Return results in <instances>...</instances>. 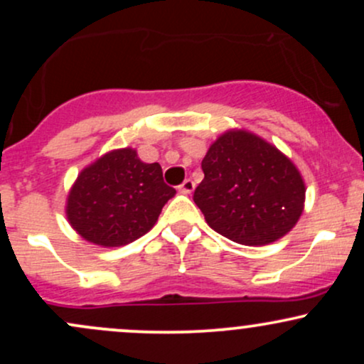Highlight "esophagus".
Masks as SVG:
<instances>
[{"label":"esophagus","instance_id":"obj_1","mask_svg":"<svg viewBox=\"0 0 364 364\" xmlns=\"http://www.w3.org/2000/svg\"><path fill=\"white\" fill-rule=\"evenodd\" d=\"M193 190H195V183L191 181V179H185V181L179 185V191H181V193H185V195L191 193Z\"/></svg>","mask_w":364,"mask_h":364}]
</instances>
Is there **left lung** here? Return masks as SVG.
Here are the masks:
<instances>
[{"instance_id": "obj_1", "label": "left lung", "mask_w": 364, "mask_h": 364, "mask_svg": "<svg viewBox=\"0 0 364 364\" xmlns=\"http://www.w3.org/2000/svg\"><path fill=\"white\" fill-rule=\"evenodd\" d=\"M193 200L215 232L246 246L279 240L303 212L304 183L274 145L250 132H228L202 161Z\"/></svg>"}]
</instances>
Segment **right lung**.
Returning <instances> with one entry per match:
<instances>
[{
	"label": "right lung",
	"mask_w": 364,
	"mask_h": 364,
	"mask_svg": "<svg viewBox=\"0 0 364 364\" xmlns=\"http://www.w3.org/2000/svg\"><path fill=\"white\" fill-rule=\"evenodd\" d=\"M174 193L157 162L145 164L133 149L112 150L78 174L66 215L83 240L123 246L154 228Z\"/></svg>",
	"instance_id": "1"
}]
</instances>
